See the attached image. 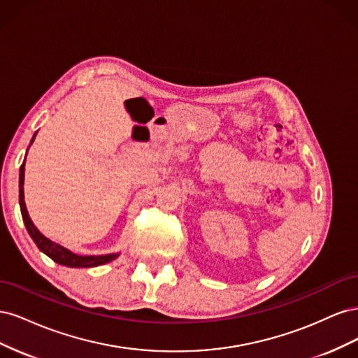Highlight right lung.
I'll list each match as a JSON object with an SVG mask.
<instances>
[{
	"label": "right lung",
	"instance_id": "add662e5",
	"mask_svg": "<svg viewBox=\"0 0 358 358\" xmlns=\"http://www.w3.org/2000/svg\"><path fill=\"white\" fill-rule=\"evenodd\" d=\"M34 138H36V134H34V137H32L31 143L34 142ZM24 173H25V161H24V164L20 166V170H19V204H20V212H22V220H24V224L27 227V231L29 233L31 239L34 241V243L37 245V248L40 249L41 252H45L55 263L67 266V267H95V266H101V264L109 263L117 257V254L96 255V257L78 255V254L70 252L69 249L62 248L61 245L52 242V241L48 239V237L43 236L36 229L34 224H32L29 215L27 212V206H25V201H24Z\"/></svg>",
	"mask_w": 358,
	"mask_h": 358
}]
</instances>
